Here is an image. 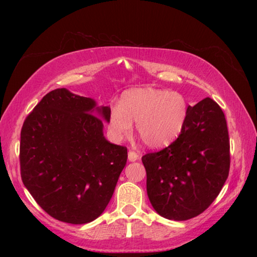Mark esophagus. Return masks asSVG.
Listing matches in <instances>:
<instances>
[{
	"label": "esophagus",
	"instance_id": "obj_1",
	"mask_svg": "<svg viewBox=\"0 0 257 257\" xmlns=\"http://www.w3.org/2000/svg\"><path fill=\"white\" fill-rule=\"evenodd\" d=\"M137 159H138V154L136 153V152H134V151L128 152V160L130 161V162H134V161H136Z\"/></svg>",
	"mask_w": 257,
	"mask_h": 257
}]
</instances>
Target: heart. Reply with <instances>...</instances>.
I'll return each mask as SVG.
<instances>
[{"mask_svg": "<svg viewBox=\"0 0 257 257\" xmlns=\"http://www.w3.org/2000/svg\"><path fill=\"white\" fill-rule=\"evenodd\" d=\"M189 114V103L184 95L156 88H136L125 92L119 106H113L107 123L113 137L121 139L136 132L151 149L170 145L179 137Z\"/></svg>", "mask_w": 257, "mask_h": 257, "instance_id": "obj_1", "label": "heart"}]
</instances>
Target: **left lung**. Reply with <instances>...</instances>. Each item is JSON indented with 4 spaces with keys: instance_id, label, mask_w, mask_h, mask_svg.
I'll return each mask as SVG.
<instances>
[{
    "instance_id": "obj_1",
    "label": "left lung",
    "mask_w": 257,
    "mask_h": 257,
    "mask_svg": "<svg viewBox=\"0 0 257 257\" xmlns=\"http://www.w3.org/2000/svg\"><path fill=\"white\" fill-rule=\"evenodd\" d=\"M142 161L147 195L161 216L185 221L199 215L229 176L230 141L222 108L210 97L189 106L179 137Z\"/></svg>"
}]
</instances>
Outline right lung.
<instances>
[{"label":"right lung","instance_id":"add662e5","mask_svg":"<svg viewBox=\"0 0 257 257\" xmlns=\"http://www.w3.org/2000/svg\"><path fill=\"white\" fill-rule=\"evenodd\" d=\"M66 88L47 93L26 118L20 134V175L47 214L84 224L102 214L127 162V147L103 136L110 107Z\"/></svg>","mask_w":257,"mask_h":257}]
</instances>
